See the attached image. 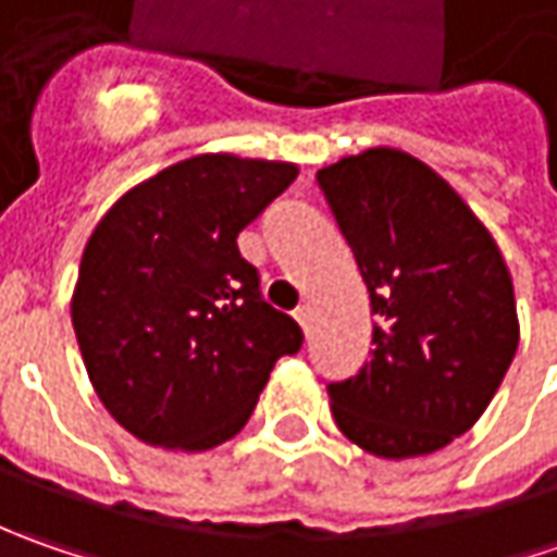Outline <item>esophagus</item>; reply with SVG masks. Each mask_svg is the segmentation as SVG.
I'll return each instance as SVG.
<instances>
[{
	"label": "esophagus",
	"instance_id": "1",
	"mask_svg": "<svg viewBox=\"0 0 557 557\" xmlns=\"http://www.w3.org/2000/svg\"><path fill=\"white\" fill-rule=\"evenodd\" d=\"M294 319H297V325L304 329V334H310V322H312L310 307H300V310L294 312Z\"/></svg>",
	"mask_w": 557,
	"mask_h": 557
}]
</instances>
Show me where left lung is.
<instances>
[{
	"label": "left lung",
	"mask_w": 557,
	"mask_h": 557,
	"mask_svg": "<svg viewBox=\"0 0 557 557\" xmlns=\"http://www.w3.org/2000/svg\"><path fill=\"white\" fill-rule=\"evenodd\" d=\"M372 300L369 362L329 384L341 434L381 459L431 456L486 412L518 350L503 250L428 163L366 148L315 173Z\"/></svg>",
	"instance_id": "obj_1"
}]
</instances>
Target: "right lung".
<instances>
[{"instance_id": "1", "label": "right lung", "mask_w": 557, "mask_h": 557, "mask_svg": "<svg viewBox=\"0 0 557 557\" xmlns=\"http://www.w3.org/2000/svg\"><path fill=\"white\" fill-rule=\"evenodd\" d=\"M297 163L195 154L133 185L98 220L71 319L104 409L148 446L203 453L247 424L300 325L260 297L238 232Z\"/></svg>"}]
</instances>
